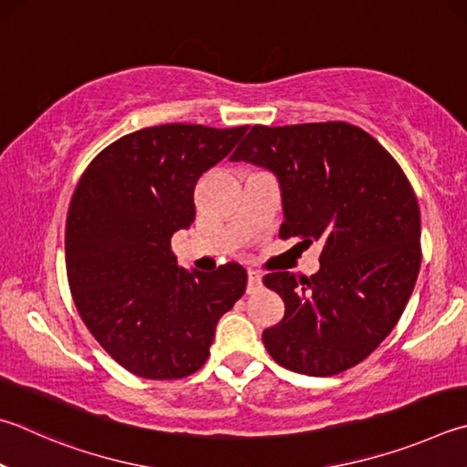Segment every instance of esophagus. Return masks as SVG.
Wrapping results in <instances>:
<instances>
[{"instance_id":"1","label":"esophagus","mask_w":467,"mask_h":467,"mask_svg":"<svg viewBox=\"0 0 467 467\" xmlns=\"http://www.w3.org/2000/svg\"><path fill=\"white\" fill-rule=\"evenodd\" d=\"M247 277H249V285H247V292H255L257 287H261V274L255 269H249L247 271Z\"/></svg>"}]
</instances>
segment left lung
Wrapping results in <instances>:
<instances>
[{"instance_id": "1", "label": "left lung", "mask_w": 467, "mask_h": 467, "mask_svg": "<svg viewBox=\"0 0 467 467\" xmlns=\"http://www.w3.org/2000/svg\"><path fill=\"white\" fill-rule=\"evenodd\" d=\"M231 161L277 177L282 239L320 243L310 277H263L285 304L263 330L267 353L304 376L358 366L392 333L420 269V212L394 157L347 122L253 126Z\"/></svg>"}]
</instances>
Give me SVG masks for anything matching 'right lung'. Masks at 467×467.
<instances>
[{
    "instance_id": "right-lung-1",
    "label": "right lung",
    "mask_w": 467,
    "mask_h": 467,
    "mask_svg": "<svg viewBox=\"0 0 467 467\" xmlns=\"http://www.w3.org/2000/svg\"><path fill=\"white\" fill-rule=\"evenodd\" d=\"M247 126H150L91 161L65 231L67 279L96 341L130 374L180 379L204 366L220 317L247 287L226 263L212 274L177 265L171 236L196 220L193 190Z\"/></svg>"
}]
</instances>
